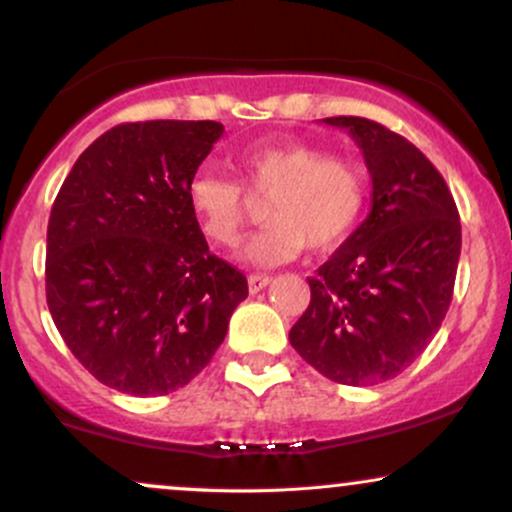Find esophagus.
<instances>
[{
  "mask_svg": "<svg viewBox=\"0 0 512 512\" xmlns=\"http://www.w3.org/2000/svg\"><path fill=\"white\" fill-rule=\"evenodd\" d=\"M269 284H272V276H269V274H250V276H248L250 293H257V291L267 289Z\"/></svg>",
  "mask_w": 512,
  "mask_h": 512,
  "instance_id": "obj_1",
  "label": "esophagus"
}]
</instances>
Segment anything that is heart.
<instances>
[{"label":"heart","instance_id":"obj_1","mask_svg":"<svg viewBox=\"0 0 512 512\" xmlns=\"http://www.w3.org/2000/svg\"><path fill=\"white\" fill-rule=\"evenodd\" d=\"M240 182L211 170L187 180L185 197L202 233L233 248L243 238L252 199L269 202L267 231L245 248L257 267L291 262L305 248H339L356 231L368 202V170L346 156H330L313 144H255L236 156Z\"/></svg>","mask_w":512,"mask_h":512}]
</instances>
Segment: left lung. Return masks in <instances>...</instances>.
Wrapping results in <instances>:
<instances>
[{
	"label": "left lung",
	"mask_w": 512,
	"mask_h": 512,
	"mask_svg": "<svg viewBox=\"0 0 512 512\" xmlns=\"http://www.w3.org/2000/svg\"><path fill=\"white\" fill-rule=\"evenodd\" d=\"M346 129L373 182L366 221L310 276V305L293 349L342 385H378L407 370L445 320L462 228L443 175L399 134L366 117H325Z\"/></svg>",
	"instance_id": "obj_1"
}]
</instances>
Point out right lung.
Segmentation results:
<instances>
[{
    "mask_svg": "<svg viewBox=\"0 0 512 512\" xmlns=\"http://www.w3.org/2000/svg\"><path fill=\"white\" fill-rule=\"evenodd\" d=\"M221 122H127L101 134L57 195L45 293L64 344L103 385L134 397L185 387L211 361L248 279L211 255L187 180Z\"/></svg>",
    "mask_w": 512,
    "mask_h": 512,
    "instance_id": "add662e5",
    "label": "right lung"
}]
</instances>
